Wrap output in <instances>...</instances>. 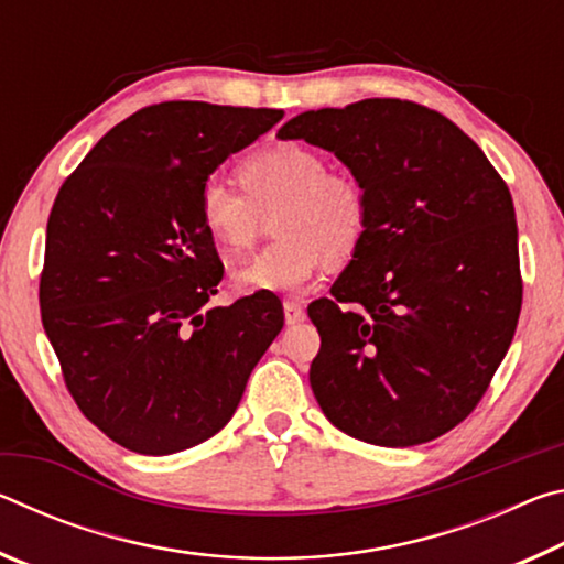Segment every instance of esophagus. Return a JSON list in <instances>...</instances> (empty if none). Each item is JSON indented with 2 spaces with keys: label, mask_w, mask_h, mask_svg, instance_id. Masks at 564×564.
Listing matches in <instances>:
<instances>
[{
  "label": "esophagus",
  "mask_w": 564,
  "mask_h": 564,
  "mask_svg": "<svg viewBox=\"0 0 564 564\" xmlns=\"http://www.w3.org/2000/svg\"><path fill=\"white\" fill-rule=\"evenodd\" d=\"M283 316L289 326H295V323L305 321V308L299 301H283Z\"/></svg>",
  "instance_id": "34e87169"
}]
</instances>
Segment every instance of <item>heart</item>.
<instances>
[{
    "label": "heart",
    "instance_id": "b5f03b06",
    "mask_svg": "<svg viewBox=\"0 0 564 564\" xmlns=\"http://www.w3.org/2000/svg\"><path fill=\"white\" fill-rule=\"evenodd\" d=\"M243 191L208 178L198 191L204 231L228 256L259 241L273 218L271 243L234 271L241 291L301 293L330 259H348L368 226V196L350 171H328L316 149L275 144L241 164Z\"/></svg>",
    "mask_w": 564,
    "mask_h": 564
}]
</instances>
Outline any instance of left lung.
<instances>
[{
  "mask_svg": "<svg viewBox=\"0 0 564 564\" xmlns=\"http://www.w3.org/2000/svg\"><path fill=\"white\" fill-rule=\"evenodd\" d=\"M279 139L336 154L368 196L366 236L333 299L308 305L321 333L313 395L362 443L435 441L473 413L518 326L508 186L467 133L413 101L303 111Z\"/></svg>",
  "mask_w": 564,
  "mask_h": 564,
  "instance_id": "obj_1",
  "label": "left lung"
}]
</instances>
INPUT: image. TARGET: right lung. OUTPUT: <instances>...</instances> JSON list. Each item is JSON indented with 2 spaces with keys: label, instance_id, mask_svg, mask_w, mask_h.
I'll use <instances>...</instances> for the list:
<instances>
[{
  "label": "right lung",
  "instance_id": "right-lung-1",
  "mask_svg": "<svg viewBox=\"0 0 564 564\" xmlns=\"http://www.w3.org/2000/svg\"><path fill=\"white\" fill-rule=\"evenodd\" d=\"M281 119L156 104L117 123L56 194L44 333L82 413L131 453H181L221 431L283 328V308L256 293L208 305L224 263L198 218L208 176Z\"/></svg>",
  "mask_w": 564,
  "mask_h": 564
}]
</instances>
